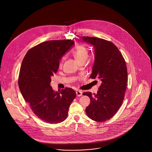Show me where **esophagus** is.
<instances>
[{"label":"esophagus","instance_id":"1","mask_svg":"<svg viewBox=\"0 0 152 152\" xmlns=\"http://www.w3.org/2000/svg\"><path fill=\"white\" fill-rule=\"evenodd\" d=\"M76 95L77 96H82V92L80 91H76Z\"/></svg>","mask_w":152,"mask_h":152}]
</instances>
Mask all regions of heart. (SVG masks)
Here are the masks:
<instances>
[{
	"mask_svg": "<svg viewBox=\"0 0 152 152\" xmlns=\"http://www.w3.org/2000/svg\"><path fill=\"white\" fill-rule=\"evenodd\" d=\"M73 55L79 63L82 61H86L87 60L88 57V51L85 47L79 45L73 52Z\"/></svg>",
	"mask_w": 152,
	"mask_h": 152,
	"instance_id": "heart-1",
	"label": "heart"
}]
</instances>
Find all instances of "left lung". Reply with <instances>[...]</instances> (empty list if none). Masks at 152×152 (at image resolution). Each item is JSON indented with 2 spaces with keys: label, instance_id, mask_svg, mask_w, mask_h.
I'll return each mask as SVG.
<instances>
[{
  "label": "left lung",
  "instance_id": "8db88e82",
  "mask_svg": "<svg viewBox=\"0 0 152 152\" xmlns=\"http://www.w3.org/2000/svg\"><path fill=\"white\" fill-rule=\"evenodd\" d=\"M81 40L94 47V64L90 77L101 81L96 94L90 92L83 94L91 100L86 112L92 120L105 121L114 116L122 105L128 81L126 63L117 47L110 42L88 36L81 37Z\"/></svg>",
  "mask_w": 152,
  "mask_h": 152
}]
</instances>
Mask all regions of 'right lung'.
Segmentation results:
<instances>
[{
  "label": "right lung",
  "instance_id": "right-lung-1",
  "mask_svg": "<svg viewBox=\"0 0 152 152\" xmlns=\"http://www.w3.org/2000/svg\"><path fill=\"white\" fill-rule=\"evenodd\" d=\"M74 44L71 40L45 42L29 50L23 60L18 81L20 91L33 112L45 123L64 121L76 96L71 88L55 92L50 84L60 60Z\"/></svg>",
  "mask_w": 152,
  "mask_h": 152
}]
</instances>
